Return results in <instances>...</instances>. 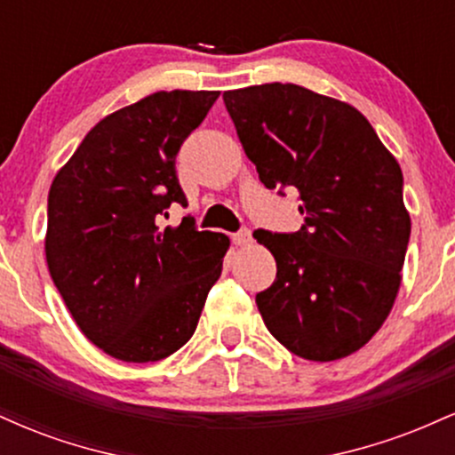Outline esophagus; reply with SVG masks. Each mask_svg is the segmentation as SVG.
<instances>
[{"instance_id":"obj_1","label":"esophagus","mask_w":455,"mask_h":455,"mask_svg":"<svg viewBox=\"0 0 455 455\" xmlns=\"http://www.w3.org/2000/svg\"><path fill=\"white\" fill-rule=\"evenodd\" d=\"M233 243L239 245V248H243V245H250L252 243V235H250V231H239L233 235Z\"/></svg>"}]
</instances>
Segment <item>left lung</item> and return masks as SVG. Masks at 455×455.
Wrapping results in <instances>:
<instances>
[{
  "mask_svg": "<svg viewBox=\"0 0 455 455\" xmlns=\"http://www.w3.org/2000/svg\"><path fill=\"white\" fill-rule=\"evenodd\" d=\"M265 188L299 192L297 233L254 231L274 254L257 295L269 333L297 357L336 362L363 347L394 307L411 216L398 160L351 104L293 83L222 93Z\"/></svg>",
  "mask_w": 455,
  "mask_h": 455,
  "instance_id": "obj_1",
  "label": "left lung"
}]
</instances>
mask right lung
I'll return each instance as SVG.
<instances>
[{"mask_svg": "<svg viewBox=\"0 0 455 455\" xmlns=\"http://www.w3.org/2000/svg\"><path fill=\"white\" fill-rule=\"evenodd\" d=\"M220 92H156L93 126L49 190L51 278L90 342L128 363L160 362L195 333L228 237L195 220L175 156Z\"/></svg>", "mask_w": 455, "mask_h": 455, "instance_id": "obj_1", "label": "right lung"}]
</instances>
